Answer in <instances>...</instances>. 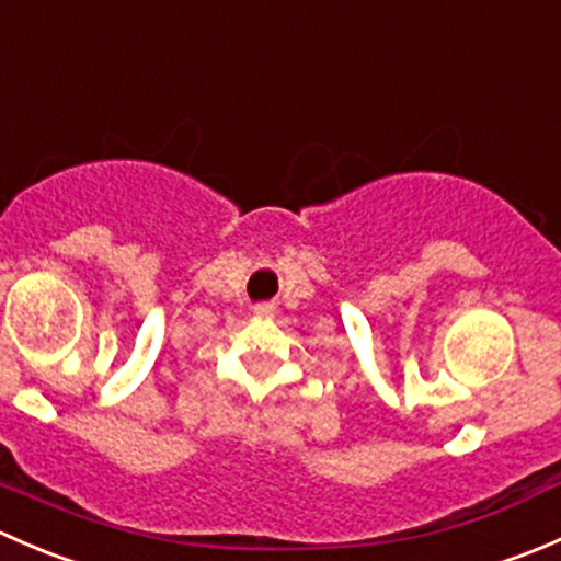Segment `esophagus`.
I'll use <instances>...</instances> for the list:
<instances>
[{
    "instance_id": "34e87169",
    "label": "esophagus",
    "mask_w": 561,
    "mask_h": 561,
    "mask_svg": "<svg viewBox=\"0 0 561 561\" xmlns=\"http://www.w3.org/2000/svg\"><path fill=\"white\" fill-rule=\"evenodd\" d=\"M274 314H276L274 304H257V307H254V317H260V320H271Z\"/></svg>"
}]
</instances>
